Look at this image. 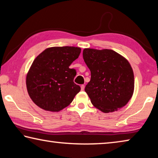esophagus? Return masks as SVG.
<instances>
[{"mask_svg": "<svg viewBox=\"0 0 158 158\" xmlns=\"http://www.w3.org/2000/svg\"><path fill=\"white\" fill-rule=\"evenodd\" d=\"M84 89H85V85H84V84H82V85H81V90H84Z\"/></svg>", "mask_w": 158, "mask_h": 158, "instance_id": "34e87169", "label": "esophagus"}]
</instances>
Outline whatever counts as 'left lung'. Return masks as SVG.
Returning <instances> with one entry per match:
<instances>
[{"instance_id": "8db88e82", "label": "left lung", "mask_w": 158, "mask_h": 158, "mask_svg": "<svg viewBox=\"0 0 158 158\" xmlns=\"http://www.w3.org/2000/svg\"><path fill=\"white\" fill-rule=\"evenodd\" d=\"M83 58L91 74L85 91L93 106L104 113L123 107L132 98L135 87L129 62L111 49H84Z\"/></svg>"}]
</instances>
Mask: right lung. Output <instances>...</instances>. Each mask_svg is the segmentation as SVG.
<instances>
[{
  "mask_svg": "<svg viewBox=\"0 0 158 158\" xmlns=\"http://www.w3.org/2000/svg\"><path fill=\"white\" fill-rule=\"evenodd\" d=\"M81 49L50 47L37 56L26 76V87L33 102L46 111H59L68 106L81 88L74 84L76 69L69 68Z\"/></svg>",
  "mask_w": 158,
  "mask_h": 158,
  "instance_id": "1",
  "label": "right lung"
}]
</instances>
